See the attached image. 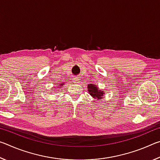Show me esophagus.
Returning a JSON list of instances; mask_svg holds the SVG:
<instances>
[{
    "label": "esophagus",
    "instance_id": "34e87169",
    "mask_svg": "<svg viewBox=\"0 0 160 160\" xmlns=\"http://www.w3.org/2000/svg\"><path fill=\"white\" fill-rule=\"evenodd\" d=\"M75 80H74V83H75V84H79L80 83V79L78 78H75V79H74Z\"/></svg>",
    "mask_w": 160,
    "mask_h": 160
}]
</instances>
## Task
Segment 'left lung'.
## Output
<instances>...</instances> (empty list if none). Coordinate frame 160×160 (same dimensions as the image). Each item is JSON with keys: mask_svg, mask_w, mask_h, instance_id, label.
I'll return each mask as SVG.
<instances>
[{"mask_svg": "<svg viewBox=\"0 0 160 160\" xmlns=\"http://www.w3.org/2000/svg\"><path fill=\"white\" fill-rule=\"evenodd\" d=\"M88 92H90L92 96L93 97H95V98L97 99H102V97L103 94H104V92L103 91H99V89L97 88V86L94 85H88Z\"/></svg>", "mask_w": 160, "mask_h": 160, "instance_id": "left-lung-1", "label": "left lung"}]
</instances>
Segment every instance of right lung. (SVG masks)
<instances>
[{"mask_svg": "<svg viewBox=\"0 0 160 160\" xmlns=\"http://www.w3.org/2000/svg\"><path fill=\"white\" fill-rule=\"evenodd\" d=\"M58 85H60V86H61V85H63V83H61V84H58ZM60 86H59V87H60Z\"/></svg>", "mask_w": 160, "mask_h": 160, "instance_id": "1", "label": "right lung"}]
</instances>
